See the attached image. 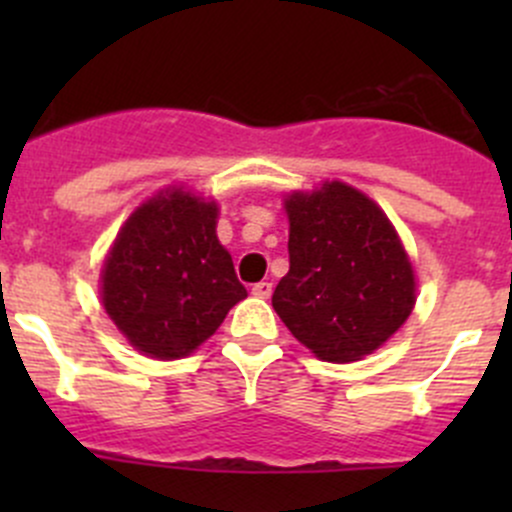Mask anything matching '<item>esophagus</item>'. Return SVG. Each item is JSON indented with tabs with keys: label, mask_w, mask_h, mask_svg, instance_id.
I'll use <instances>...</instances> for the list:
<instances>
[{
	"label": "esophagus",
	"mask_w": 512,
	"mask_h": 512,
	"mask_svg": "<svg viewBox=\"0 0 512 512\" xmlns=\"http://www.w3.org/2000/svg\"><path fill=\"white\" fill-rule=\"evenodd\" d=\"M252 294L260 299H267L272 294V282H257V285L252 287Z\"/></svg>",
	"instance_id": "obj_1"
}]
</instances>
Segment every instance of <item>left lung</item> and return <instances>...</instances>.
Masks as SVG:
<instances>
[{
	"label": "left lung",
	"instance_id": "obj_1",
	"mask_svg": "<svg viewBox=\"0 0 512 512\" xmlns=\"http://www.w3.org/2000/svg\"><path fill=\"white\" fill-rule=\"evenodd\" d=\"M289 272L272 294L314 356L347 364L399 332L416 304L409 255L384 210L347 183L287 195Z\"/></svg>",
	"mask_w": 512,
	"mask_h": 512
}]
</instances>
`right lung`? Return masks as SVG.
<instances>
[{
  "instance_id": "1",
  "label": "right lung",
  "mask_w": 512,
  "mask_h": 512,
  "mask_svg": "<svg viewBox=\"0 0 512 512\" xmlns=\"http://www.w3.org/2000/svg\"><path fill=\"white\" fill-rule=\"evenodd\" d=\"M215 227V200L183 188L160 190L121 227L103 262L101 299L138 352L188 356L247 297Z\"/></svg>"
}]
</instances>
